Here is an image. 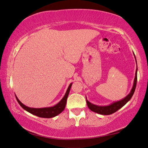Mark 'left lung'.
<instances>
[{
	"mask_svg": "<svg viewBox=\"0 0 148 148\" xmlns=\"http://www.w3.org/2000/svg\"><path fill=\"white\" fill-rule=\"evenodd\" d=\"M135 57V55H134ZM136 59V57H135ZM136 62L137 61L136 59ZM137 71H138V68H136V70L135 73V78L134 80V84L132 90H131L130 92L128 93V94L126 96L125 98H123V99L120 101H118L114 102L110 104L109 105H105V106H101V105H97L91 103L90 101H88V100L86 98V102L87 105H88V107L89 109H90L91 111H92L95 112H97L98 114H103V115H109V114H111L116 111H118L119 109H120L121 107H123L124 105H126L127 103L130 100L131 98H132V95L134 93L136 87V83H137Z\"/></svg>",
	"mask_w": 148,
	"mask_h": 148,
	"instance_id": "obj_1",
	"label": "left lung"
}]
</instances>
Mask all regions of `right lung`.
I'll return each instance as SVG.
<instances>
[{"label": "right lung", "mask_w": 148, "mask_h": 148, "mask_svg": "<svg viewBox=\"0 0 148 148\" xmlns=\"http://www.w3.org/2000/svg\"><path fill=\"white\" fill-rule=\"evenodd\" d=\"M72 83H71L69 85V88H68L66 91L65 95L62 99L57 104L54 105L53 107H44V108H32L29 107L27 106H25L23 105L20 101L18 99L17 96L16 95V98L18 103L20 105L23 109L25 111L30 112V113L34 114V115L37 116L39 117H41V118H53L57 116L58 114L64 111V108L66 107V100L69 96L70 88H71Z\"/></svg>", "instance_id": "right-lung-1"}]
</instances>
